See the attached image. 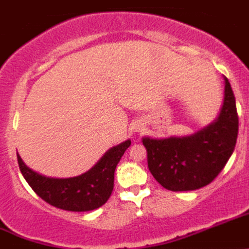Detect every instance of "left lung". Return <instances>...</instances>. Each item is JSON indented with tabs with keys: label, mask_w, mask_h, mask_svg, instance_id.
I'll use <instances>...</instances> for the list:
<instances>
[{
	"label": "left lung",
	"mask_w": 249,
	"mask_h": 249,
	"mask_svg": "<svg viewBox=\"0 0 249 249\" xmlns=\"http://www.w3.org/2000/svg\"><path fill=\"white\" fill-rule=\"evenodd\" d=\"M224 81L223 107L213 124L190 137L142 139L150 172L167 190L190 191L208 185L233 152L238 115L230 82L226 77Z\"/></svg>",
	"instance_id": "left-lung-1"
}]
</instances>
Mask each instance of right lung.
Segmentation results:
<instances>
[{
	"label": "right lung",
	"mask_w": 249,
	"mask_h": 249,
	"mask_svg": "<svg viewBox=\"0 0 249 249\" xmlns=\"http://www.w3.org/2000/svg\"><path fill=\"white\" fill-rule=\"evenodd\" d=\"M130 140L110 149L97 164L78 177L55 179L41 176L29 168L18 157L21 174L43 201L56 208L70 212H88L102 207L114 190L115 169Z\"/></svg>",
	"instance_id": "obj_1"
}]
</instances>
